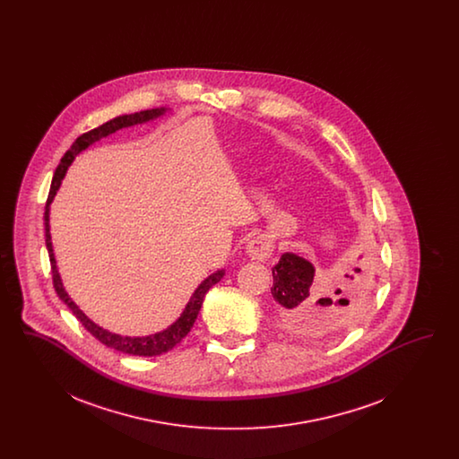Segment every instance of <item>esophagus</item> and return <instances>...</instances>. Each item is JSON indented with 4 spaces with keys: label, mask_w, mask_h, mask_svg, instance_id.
<instances>
[{
    "label": "esophagus",
    "mask_w": 459,
    "mask_h": 459,
    "mask_svg": "<svg viewBox=\"0 0 459 459\" xmlns=\"http://www.w3.org/2000/svg\"><path fill=\"white\" fill-rule=\"evenodd\" d=\"M272 251H273V244L272 240L258 236L255 239L249 240L247 246H246V253L251 260H258V262H264L266 258L272 256Z\"/></svg>",
    "instance_id": "34e87169"
}]
</instances>
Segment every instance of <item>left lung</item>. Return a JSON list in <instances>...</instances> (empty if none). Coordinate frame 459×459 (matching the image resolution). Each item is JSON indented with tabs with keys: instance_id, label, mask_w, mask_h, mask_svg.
Instances as JSON below:
<instances>
[{
	"instance_id": "obj_1",
	"label": "left lung",
	"mask_w": 459,
	"mask_h": 459,
	"mask_svg": "<svg viewBox=\"0 0 459 459\" xmlns=\"http://www.w3.org/2000/svg\"><path fill=\"white\" fill-rule=\"evenodd\" d=\"M273 287L272 296L277 303V316L281 325L294 335H322L335 327V316L348 311L350 294L361 289L363 270L352 268L346 273L342 289H320L313 284V264L294 255L284 253L272 268Z\"/></svg>"
}]
</instances>
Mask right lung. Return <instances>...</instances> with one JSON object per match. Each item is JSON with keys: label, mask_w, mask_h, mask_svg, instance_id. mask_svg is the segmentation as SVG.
<instances>
[{"label": "right lung", "mask_w": 459, "mask_h": 459, "mask_svg": "<svg viewBox=\"0 0 459 459\" xmlns=\"http://www.w3.org/2000/svg\"><path fill=\"white\" fill-rule=\"evenodd\" d=\"M169 108H152L144 109V111H137L131 115H122L117 117L113 120H109L107 124L86 132L82 135H79L74 144L70 146V150L64 154V158L60 160V165L56 169V172L53 175V182H51V189L48 195L46 201V210H44V230H46V247H48V255H49V262H51V273H53V287L58 294V298L65 303L70 311L75 315V318L84 325L89 333H92L101 344H105L107 348L120 351L126 354H134V356H160L167 351L174 350L175 346L191 332V328L196 322L197 313L203 305V299L206 296V292L210 290V287L217 284L221 281V277L225 275V270H217L215 273H212L208 279H204L201 284L197 285L195 294L191 296L189 303L184 307L182 315L175 320L174 324L161 332H156L153 335H146V337H124L118 333H111L108 330L96 325L92 320H89L88 316L79 309V306L72 301V298L66 294L65 287L62 284L58 268H56V260H55V253H53V246H51V234H49V204L53 201V197L56 195L64 177H65L68 167L72 165L74 158L81 152H84L92 143L100 141L101 137H107L113 132L120 131L124 127H131L137 124H144L154 120L158 117H161Z\"/></svg>", "instance_id": "obj_1"}]
</instances>
